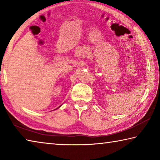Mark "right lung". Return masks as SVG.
<instances>
[{"label":"right lung","instance_id":"1","mask_svg":"<svg viewBox=\"0 0 160 160\" xmlns=\"http://www.w3.org/2000/svg\"><path fill=\"white\" fill-rule=\"evenodd\" d=\"M61 106H60V107H61ZM58 108H57V109H58Z\"/></svg>","mask_w":160,"mask_h":160}]
</instances>
